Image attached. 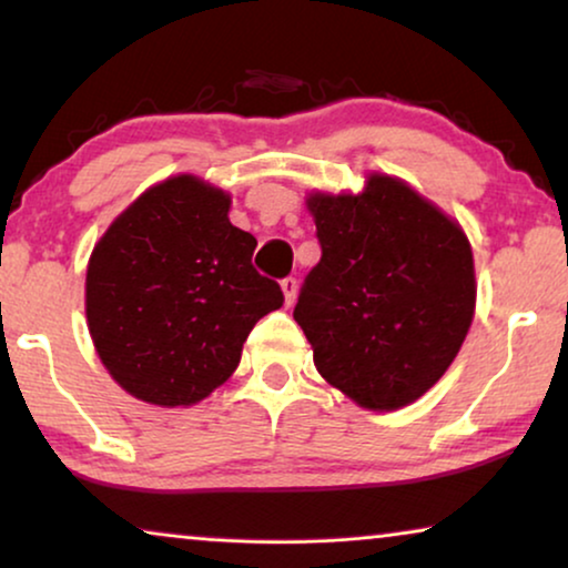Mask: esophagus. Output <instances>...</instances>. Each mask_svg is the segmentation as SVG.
<instances>
[{
	"instance_id": "esophagus-1",
	"label": "esophagus",
	"mask_w": 568,
	"mask_h": 568,
	"mask_svg": "<svg viewBox=\"0 0 568 568\" xmlns=\"http://www.w3.org/2000/svg\"><path fill=\"white\" fill-rule=\"evenodd\" d=\"M297 278H292V276H286L284 282H282V292H284V302H286V307H292L294 305V300H297Z\"/></svg>"
}]
</instances>
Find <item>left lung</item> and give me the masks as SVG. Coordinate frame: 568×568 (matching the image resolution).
<instances>
[{
	"label": "left lung",
	"instance_id": "obj_1",
	"mask_svg": "<svg viewBox=\"0 0 568 568\" xmlns=\"http://www.w3.org/2000/svg\"><path fill=\"white\" fill-rule=\"evenodd\" d=\"M323 255L294 321L325 383L356 406L398 410L439 383L473 313L470 240L400 178L369 173L359 193L307 196Z\"/></svg>",
	"mask_w": 568,
	"mask_h": 568
}]
</instances>
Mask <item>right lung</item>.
Wrapping results in <instances>:
<instances>
[{
	"label": "right lung",
	"instance_id": "add662e5",
	"mask_svg": "<svg viewBox=\"0 0 568 568\" xmlns=\"http://www.w3.org/2000/svg\"><path fill=\"white\" fill-rule=\"evenodd\" d=\"M230 193L181 173L123 209L92 247L84 315L115 383L160 408L193 406L237 369L253 325L284 305L253 268Z\"/></svg>",
	"mask_w": 568,
	"mask_h": 568
}]
</instances>
